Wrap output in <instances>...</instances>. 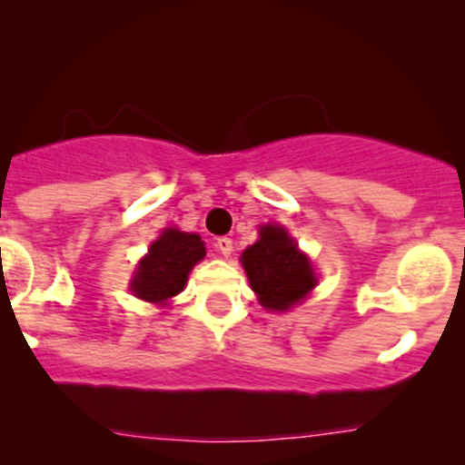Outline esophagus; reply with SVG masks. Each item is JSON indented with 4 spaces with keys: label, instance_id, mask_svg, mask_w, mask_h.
Instances as JSON below:
<instances>
[{
    "label": "esophagus",
    "instance_id": "1",
    "mask_svg": "<svg viewBox=\"0 0 465 465\" xmlns=\"http://www.w3.org/2000/svg\"><path fill=\"white\" fill-rule=\"evenodd\" d=\"M216 249L221 251V253L227 258V255H232V251H233V240L227 238V236L218 238V240H216Z\"/></svg>",
    "mask_w": 465,
    "mask_h": 465
}]
</instances>
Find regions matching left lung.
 Segmentation results:
<instances>
[{
    "mask_svg": "<svg viewBox=\"0 0 465 465\" xmlns=\"http://www.w3.org/2000/svg\"><path fill=\"white\" fill-rule=\"evenodd\" d=\"M242 266L260 303L269 311H288L317 284L306 255L286 229L277 225L260 229L258 242L244 249Z\"/></svg>",
    "mask_w": 465,
    "mask_h": 465,
    "instance_id": "left-lung-1",
    "label": "left lung"
}]
</instances>
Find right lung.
Masks as SVG:
<instances>
[{"label": "right lung", "mask_w": 465, "mask_h": 465, "mask_svg": "<svg viewBox=\"0 0 465 465\" xmlns=\"http://www.w3.org/2000/svg\"><path fill=\"white\" fill-rule=\"evenodd\" d=\"M203 258L205 242L199 233L165 229L140 262V269L131 282V291L143 302L165 303L183 291L192 266Z\"/></svg>", "instance_id": "obj_1"}]
</instances>
